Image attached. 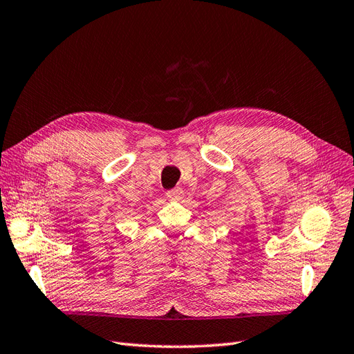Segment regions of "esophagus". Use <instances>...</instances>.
<instances>
[{
	"instance_id": "34e87169",
	"label": "esophagus",
	"mask_w": 354,
	"mask_h": 354,
	"mask_svg": "<svg viewBox=\"0 0 354 354\" xmlns=\"http://www.w3.org/2000/svg\"><path fill=\"white\" fill-rule=\"evenodd\" d=\"M181 196H183V190H181L180 187H174L167 192V198L169 201H178L181 199Z\"/></svg>"
}]
</instances>
